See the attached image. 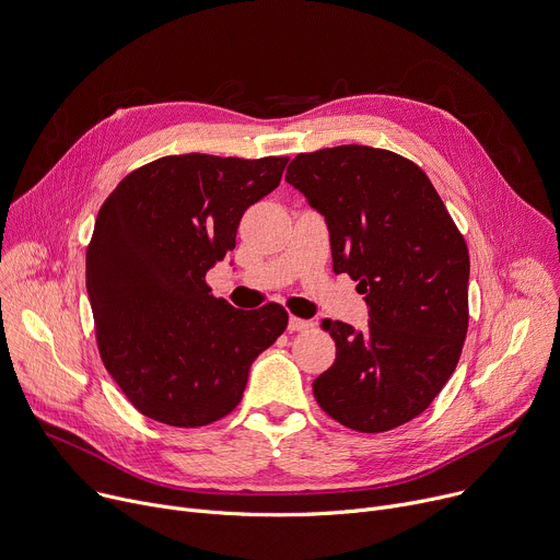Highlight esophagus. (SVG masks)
<instances>
[{
    "label": "esophagus",
    "mask_w": 560,
    "mask_h": 560,
    "mask_svg": "<svg viewBox=\"0 0 560 560\" xmlns=\"http://www.w3.org/2000/svg\"><path fill=\"white\" fill-rule=\"evenodd\" d=\"M313 326H315V322H311V319H301V317H290V319H288V330H290V332L308 330V328H313Z\"/></svg>",
    "instance_id": "34e87169"
}]
</instances>
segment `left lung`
<instances>
[{
	"instance_id": "1",
	"label": "left lung",
	"mask_w": 560,
	"mask_h": 560,
	"mask_svg": "<svg viewBox=\"0 0 560 560\" xmlns=\"http://www.w3.org/2000/svg\"><path fill=\"white\" fill-rule=\"evenodd\" d=\"M285 180L328 225L332 270L358 281L369 328L324 322L337 343L313 382L339 424L382 433L413 420L460 360L469 249L429 176L393 151L341 144L299 154Z\"/></svg>"
}]
</instances>
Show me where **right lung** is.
I'll use <instances>...</instances> for the list:
<instances>
[{
	"mask_svg": "<svg viewBox=\"0 0 560 560\" xmlns=\"http://www.w3.org/2000/svg\"><path fill=\"white\" fill-rule=\"evenodd\" d=\"M285 163L165 156L122 178L100 208L86 249L97 348L142 416L185 429L225 418L252 362L285 330L277 303L236 311L206 283Z\"/></svg>",
	"mask_w": 560,
	"mask_h": 560,
	"instance_id": "right-lung-1",
	"label": "right lung"
}]
</instances>
